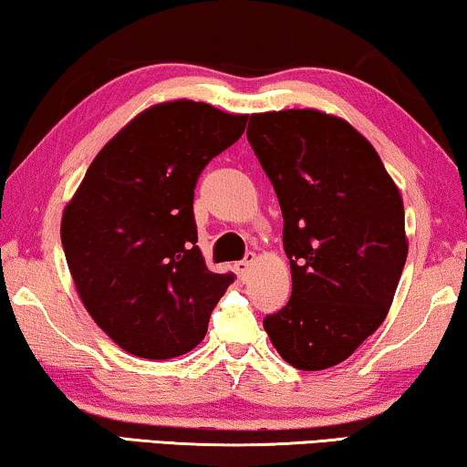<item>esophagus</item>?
Instances as JSON below:
<instances>
[{"label":"esophagus","instance_id":"34e87169","mask_svg":"<svg viewBox=\"0 0 467 467\" xmlns=\"http://www.w3.org/2000/svg\"><path fill=\"white\" fill-rule=\"evenodd\" d=\"M254 262H255V254H254V252L245 254V258H243L241 262H236L234 268H236V273H239L241 281H247V277H249V271H252Z\"/></svg>","mask_w":467,"mask_h":467}]
</instances>
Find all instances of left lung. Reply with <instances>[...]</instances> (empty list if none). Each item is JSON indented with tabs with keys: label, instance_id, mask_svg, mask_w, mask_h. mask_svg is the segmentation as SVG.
I'll return each instance as SVG.
<instances>
[{
	"label": "left lung",
	"instance_id": "1",
	"mask_svg": "<svg viewBox=\"0 0 467 467\" xmlns=\"http://www.w3.org/2000/svg\"><path fill=\"white\" fill-rule=\"evenodd\" d=\"M284 213L292 296L266 315L279 356L298 370L345 362L383 324L409 241L402 194L377 150L317 109L252 114L247 127Z\"/></svg>",
	"mask_w": 467,
	"mask_h": 467
}]
</instances>
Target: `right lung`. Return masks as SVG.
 <instances>
[{"instance_id":"obj_1","label":"right lung","mask_w":467,"mask_h":467,"mask_svg":"<svg viewBox=\"0 0 467 467\" xmlns=\"http://www.w3.org/2000/svg\"><path fill=\"white\" fill-rule=\"evenodd\" d=\"M245 124V114L209 103L152 105L105 143L65 207L61 243L76 290L130 356L194 349L234 281L202 260L192 202L201 171Z\"/></svg>"}]
</instances>
